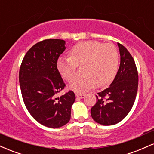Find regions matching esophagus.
Returning <instances> with one entry per match:
<instances>
[{
  "label": "esophagus",
  "instance_id": "esophagus-1",
  "mask_svg": "<svg viewBox=\"0 0 154 154\" xmlns=\"http://www.w3.org/2000/svg\"><path fill=\"white\" fill-rule=\"evenodd\" d=\"M75 95H76V96L78 97V98H83L85 97V94H83V93H76Z\"/></svg>",
  "mask_w": 154,
  "mask_h": 154
}]
</instances>
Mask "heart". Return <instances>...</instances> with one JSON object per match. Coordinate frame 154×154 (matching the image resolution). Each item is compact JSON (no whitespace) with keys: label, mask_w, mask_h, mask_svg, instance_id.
Instances as JSON below:
<instances>
[{"label":"heart","mask_w":154,"mask_h":154,"mask_svg":"<svg viewBox=\"0 0 154 154\" xmlns=\"http://www.w3.org/2000/svg\"><path fill=\"white\" fill-rule=\"evenodd\" d=\"M119 65L117 49L111 43L94 40L80 42L69 51L68 58H59L57 68L63 78L70 82L75 77L78 67L82 75L70 83L76 92H84L98 85L104 86L114 80Z\"/></svg>","instance_id":"obj_1"}]
</instances>
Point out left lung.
Wrapping results in <instances>:
<instances>
[{"instance_id":"8db88e82","label":"left lung","mask_w":154,"mask_h":154,"mask_svg":"<svg viewBox=\"0 0 154 154\" xmlns=\"http://www.w3.org/2000/svg\"><path fill=\"white\" fill-rule=\"evenodd\" d=\"M121 61L111 85L98 93L96 103L91 108L92 118L102 125L119 122L131 110L138 87V73L132 55L118 43Z\"/></svg>"}]
</instances>
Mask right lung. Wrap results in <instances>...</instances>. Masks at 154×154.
Wrapping results in <instances>:
<instances>
[{"mask_svg": "<svg viewBox=\"0 0 154 154\" xmlns=\"http://www.w3.org/2000/svg\"><path fill=\"white\" fill-rule=\"evenodd\" d=\"M65 48L63 40H42L26 52L19 69V85L26 109L48 128H61L68 123L75 101L72 91L56 98L66 87L57 68V61Z\"/></svg>", "mask_w": 154, "mask_h": 154, "instance_id": "add662e5", "label": "right lung"}]
</instances>
